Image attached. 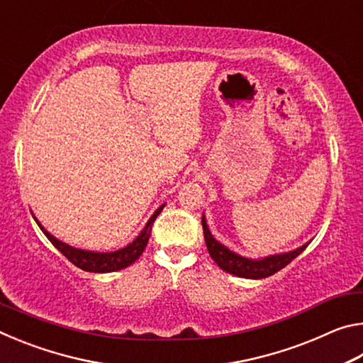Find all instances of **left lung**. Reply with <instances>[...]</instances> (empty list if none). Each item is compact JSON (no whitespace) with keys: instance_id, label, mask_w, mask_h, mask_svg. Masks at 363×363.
Segmentation results:
<instances>
[{"instance_id":"obj_1","label":"left lung","mask_w":363,"mask_h":363,"mask_svg":"<svg viewBox=\"0 0 363 363\" xmlns=\"http://www.w3.org/2000/svg\"><path fill=\"white\" fill-rule=\"evenodd\" d=\"M201 225H203V235H205V243L206 248L210 251V256L214 259V262L218 266L225 270V272L238 275V277H245V279H266L269 275H274L275 272H279L280 269H284L288 266L294 257H298L303 251L307 248V245H303V247L290 251V253H284V255H277V256H269L264 257L261 261H253V259H247V257H242L235 253H232L230 250H227L224 245H220L216 242L211 235L210 229H208L205 216L201 218Z\"/></svg>"}]
</instances>
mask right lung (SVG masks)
Returning a JSON list of instances; mask_svg holds the SVG:
<instances>
[{
  "instance_id": "1",
  "label": "right lung",
  "mask_w": 363,
  "mask_h": 363,
  "mask_svg": "<svg viewBox=\"0 0 363 363\" xmlns=\"http://www.w3.org/2000/svg\"><path fill=\"white\" fill-rule=\"evenodd\" d=\"M162 210H163V205L152 214L149 223L145 224L144 230L139 233L136 240L128 245L126 248L113 251V253H94V251H84V250H77L73 247H69L67 243H62L60 240H57V238H54L51 233L46 232L45 227H43L38 220H36V223H38L40 229L45 232L48 240L51 242L72 264H75L77 267L86 270V272L104 274V272H113V270L125 269L128 266H131L136 259H139V256L143 255V251L147 247V242H149L152 225L155 223V219Z\"/></svg>"
}]
</instances>
